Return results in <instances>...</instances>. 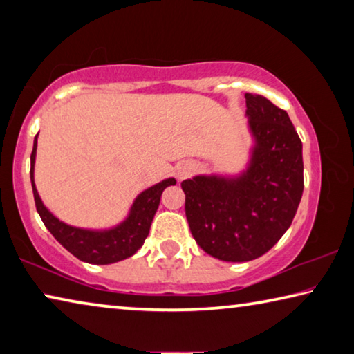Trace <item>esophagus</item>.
I'll return each mask as SVG.
<instances>
[{"label":"esophagus","mask_w":354,"mask_h":354,"mask_svg":"<svg viewBox=\"0 0 354 354\" xmlns=\"http://www.w3.org/2000/svg\"><path fill=\"white\" fill-rule=\"evenodd\" d=\"M190 171H192V167L190 165H181L178 169V178L179 179H184V178H187L189 175H190Z\"/></svg>","instance_id":"esophagus-1"}]
</instances>
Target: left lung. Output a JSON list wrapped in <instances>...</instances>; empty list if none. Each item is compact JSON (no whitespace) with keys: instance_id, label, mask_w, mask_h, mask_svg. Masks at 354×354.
<instances>
[{"instance_id":"obj_1","label":"left lung","mask_w":354,"mask_h":354,"mask_svg":"<svg viewBox=\"0 0 354 354\" xmlns=\"http://www.w3.org/2000/svg\"><path fill=\"white\" fill-rule=\"evenodd\" d=\"M256 139L247 173L185 179V217L196 243L226 262L267 253L290 226L303 195V145L284 109L245 93Z\"/></svg>"}]
</instances>
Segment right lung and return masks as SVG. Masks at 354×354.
<instances>
[{
	"label": "right lung",
	"instance_id": "right-lung-1",
	"mask_svg": "<svg viewBox=\"0 0 354 354\" xmlns=\"http://www.w3.org/2000/svg\"><path fill=\"white\" fill-rule=\"evenodd\" d=\"M35 149H37V136L34 139V147L31 153V184L34 192V201L41 221L46 230L55 236L56 241L71 254L82 262L106 266L118 261L127 259L139 250L149 232V226L156 211L159 207L160 195L169 187L175 185L173 178L153 185L137 196L129 217L122 225L109 231H87L73 227L59 221L44 206L34 184V160Z\"/></svg>",
	"mask_w": 354,
	"mask_h": 354
}]
</instances>
